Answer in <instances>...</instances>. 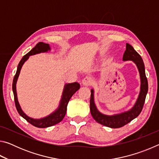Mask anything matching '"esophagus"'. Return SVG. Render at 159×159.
I'll return each instance as SVG.
<instances>
[{
    "mask_svg": "<svg viewBox=\"0 0 159 159\" xmlns=\"http://www.w3.org/2000/svg\"><path fill=\"white\" fill-rule=\"evenodd\" d=\"M83 84L85 86H88L93 84V79L90 76H85L84 79H83Z\"/></svg>",
    "mask_w": 159,
    "mask_h": 159,
    "instance_id": "34e87169",
    "label": "esophagus"
}]
</instances>
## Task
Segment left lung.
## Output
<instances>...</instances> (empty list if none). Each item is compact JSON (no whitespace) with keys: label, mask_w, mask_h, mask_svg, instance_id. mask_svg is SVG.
<instances>
[{"label":"left lung","mask_w":159,"mask_h":159,"mask_svg":"<svg viewBox=\"0 0 159 159\" xmlns=\"http://www.w3.org/2000/svg\"><path fill=\"white\" fill-rule=\"evenodd\" d=\"M123 60H132L138 66L139 75L141 79V86L140 92L139 94V97L137 99L136 103L134 107L129 111L122 113V114L107 116L102 114L96 108V106L94 102V95L93 90H91V95L90 100V113L97 122L100 123L107 127L111 128H118L124 126L127 123H130L134 118L138 117L140 114L142 108H143L145 98L148 91V81L145 74V69L143 60L141 56L136 52L133 47L130 44L126 43V50L123 56Z\"/></svg>","instance_id":"8db88e82"}]
</instances>
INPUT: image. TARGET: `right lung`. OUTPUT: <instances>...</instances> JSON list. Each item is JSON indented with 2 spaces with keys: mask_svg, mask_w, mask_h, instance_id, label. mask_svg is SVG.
I'll list each match as a JSON object with an SVG mask.
<instances>
[{
  "mask_svg": "<svg viewBox=\"0 0 159 159\" xmlns=\"http://www.w3.org/2000/svg\"><path fill=\"white\" fill-rule=\"evenodd\" d=\"M50 50V48L49 44L44 43L43 42L38 43L36 45V46H35L33 49L31 50V51H29L27 54H26L20 61V63H19L18 66H17V72H16V74L15 75L14 79H13V83H12V90H13V94H14L15 107L18 113L20 114L21 116H22L25 119L27 120L29 123H31V125H33L34 126H35V127L41 128L52 126L62 120L64 117L65 116L67 104L69 103V99H71L72 95H73L80 88V84L77 82L66 84L65 86H64L62 97H61L59 108L56 110L55 112H53L52 114L48 116L47 117L43 118L41 119H34V118L29 117L28 116H26L25 113L23 112V111L21 110V107L20 106V104H19L18 102L17 91H16V83H17V80L18 79L19 74H20L21 66H22L24 63H25V61L28 60L29 56L36 55V54H38V53L47 52V51Z\"/></svg>",
  "mask_w": 159,
  "mask_h": 159,
  "instance_id": "add662e5",
  "label": "right lung"
}]
</instances>
